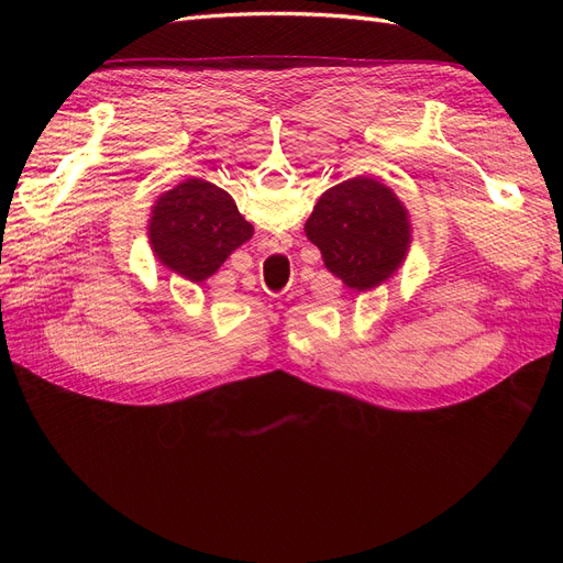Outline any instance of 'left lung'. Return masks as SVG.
Segmentation results:
<instances>
[{
	"mask_svg": "<svg viewBox=\"0 0 563 563\" xmlns=\"http://www.w3.org/2000/svg\"><path fill=\"white\" fill-rule=\"evenodd\" d=\"M323 265L354 291L385 284L411 246V223L399 197L373 178H350L323 192L305 223Z\"/></svg>",
	"mask_w": 563,
	"mask_h": 563,
	"instance_id": "obj_1",
	"label": "left lung"
}]
</instances>
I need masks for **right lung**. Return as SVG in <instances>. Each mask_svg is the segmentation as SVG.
Instances as JSON below:
<instances>
[{
    "label": "right lung",
    "instance_id": "1",
    "mask_svg": "<svg viewBox=\"0 0 563 563\" xmlns=\"http://www.w3.org/2000/svg\"><path fill=\"white\" fill-rule=\"evenodd\" d=\"M147 236L162 265L201 284L251 240L253 225L225 190L209 180L187 178L152 207Z\"/></svg>",
    "mask_w": 563,
    "mask_h": 563
}]
</instances>
